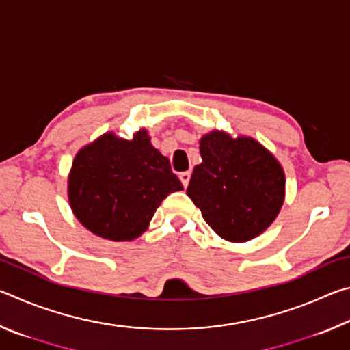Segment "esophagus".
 I'll return each mask as SVG.
<instances>
[{"mask_svg": "<svg viewBox=\"0 0 350 350\" xmlns=\"http://www.w3.org/2000/svg\"><path fill=\"white\" fill-rule=\"evenodd\" d=\"M189 177H191V173L189 171H183V173L179 174V179L182 182L183 187H188V182H189Z\"/></svg>", "mask_w": 350, "mask_h": 350, "instance_id": "34e87169", "label": "esophagus"}]
</instances>
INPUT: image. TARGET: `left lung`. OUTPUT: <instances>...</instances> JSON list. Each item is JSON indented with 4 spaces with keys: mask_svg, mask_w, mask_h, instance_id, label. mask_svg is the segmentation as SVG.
Here are the masks:
<instances>
[{
    "mask_svg": "<svg viewBox=\"0 0 350 350\" xmlns=\"http://www.w3.org/2000/svg\"><path fill=\"white\" fill-rule=\"evenodd\" d=\"M187 194L216 234L245 242L270 227L284 204L286 176L273 154L252 137L211 131L199 142Z\"/></svg>",
    "mask_w": 350,
    "mask_h": 350,
    "instance_id": "left-lung-1",
    "label": "left lung"
}]
</instances>
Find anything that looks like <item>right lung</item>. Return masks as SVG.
<instances>
[{
	"label": "right lung",
	"instance_id": "obj_1",
	"mask_svg": "<svg viewBox=\"0 0 350 350\" xmlns=\"http://www.w3.org/2000/svg\"><path fill=\"white\" fill-rule=\"evenodd\" d=\"M180 189L170 161L151 145L146 129L131 140L106 133L83 146L68 179L75 217L90 232L109 241L139 238L162 200Z\"/></svg>",
	"mask_w": 350,
	"mask_h": 350
}]
</instances>
